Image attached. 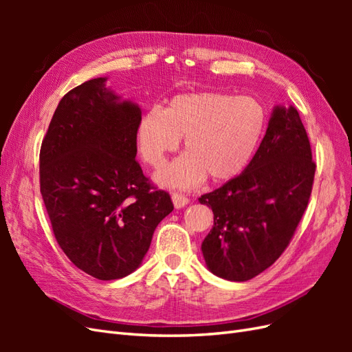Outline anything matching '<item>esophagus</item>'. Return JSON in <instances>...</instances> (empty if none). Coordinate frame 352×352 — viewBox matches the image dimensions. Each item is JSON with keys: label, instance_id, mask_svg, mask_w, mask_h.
<instances>
[{"label": "esophagus", "instance_id": "34e87169", "mask_svg": "<svg viewBox=\"0 0 352 352\" xmlns=\"http://www.w3.org/2000/svg\"><path fill=\"white\" fill-rule=\"evenodd\" d=\"M172 201H173L175 208H182V207H185L188 204L189 198L182 195V194H179V192H175V194H172Z\"/></svg>", "mask_w": 352, "mask_h": 352}]
</instances>
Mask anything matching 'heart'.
Returning a JSON list of instances; mask_svg holds the SVG:
<instances>
[{
	"mask_svg": "<svg viewBox=\"0 0 352 352\" xmlns=\"http://www.w3.org/2000/svg\"><path fill=\"white\" fill-rule=\"evenodd\" d=\"M265 127L261 105L248 97L223 92L180 94L162 110L146 111L138 124L140 153L162 167L184 140L186 154L163 168V186L189 189L208 176L212 182L236 177L248 166Z\"/></svg>",
	"mask_w": 352,
	"mask_h": 352,
	"instance_id": "b5f03b06",
	"label": "heart"
}]
</instances>
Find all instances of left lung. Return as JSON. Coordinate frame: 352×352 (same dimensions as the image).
<instances>
[{"label":"left lung","mask_w":352,"mask_h":352,"mask_svg":"<svg viewBox=\"0 0 352 352\" xmlns=\"http://www.w3.org/2000/svg\"><path fill=\"white\" fill-rule=\"evenodd\" d=\"M314 173L300 114L292 105H276L243 172L199 198L214 214V226L201 245L208 270L221 279L245 282L269 269L294 236Z\"/></svg>","instance_id":"8db88e82"}]
</instances>
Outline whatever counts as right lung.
I'll use <instances>...</instances> for the list:
<instances>
[{
	"mask_svg": "<svg viewBox=\"0 0 352 352\" xmlns=\"http://www.w3.org/2000/svg\"><path fill=\"white\" fill-rule=\"evenodd\" d=\"M85 82L58 102L41 145V194L54 236L78 269L100 280L140 267L154 230L173 211L136 162L141 109Z\"/></svg>",
	"mask_w": 352,
	"mask_h": 352,
	"instance_id": "obj_1",
	"label": "right lung"
}]
</instances>
